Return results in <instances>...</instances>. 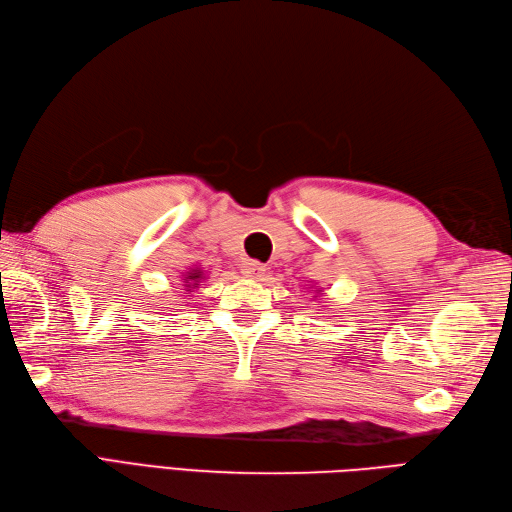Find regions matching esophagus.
I'll list each match as a JSON object with an SVG mask.
<instances>
[{
    "instance_id": "1",
    "label": "esophagus",
    "mask_w": 512,
    "mask_h": 512,
    "mask_svg": "<svg viewBox=\"0 0 512 512\" xmlns=\"http://www.w3.org/2000/svg\"><path fill=\"white\" fill-rule=\"evenodd\" d=\"M241 273L245 277H254V280H258V277H262V273H265V267H262L258 260H243Z\"/></svg>"
}]
</instances>
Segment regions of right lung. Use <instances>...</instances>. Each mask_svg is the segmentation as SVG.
Instances as JSON below:
<instances>
[{
	"label": "right lung",
	"instance_id": "add662e5",
	"mask_svg": "<svg viewBox=\"0 0 512 512\" xmlns=\"http://www.w3.org/2000/svg\"><path fill=\"white\" fill-rule=\"evenodd\" d=\"M200 280H203V271H200V269L188 271V275H185V288L192 292V288H196Z\"/></svg>",
	"mask_w": 512,
	"mask_h": 512
}]
</instances>
